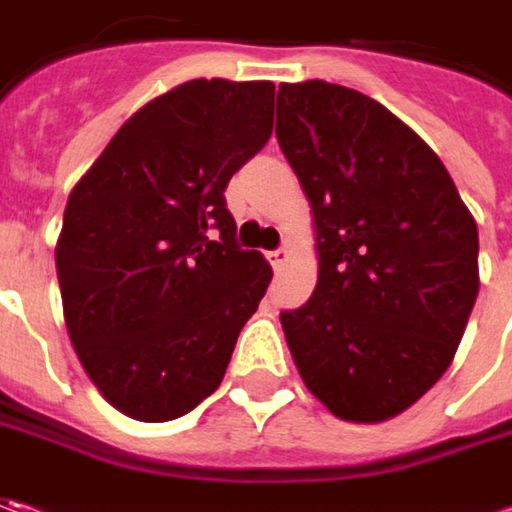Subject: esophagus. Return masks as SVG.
Listing matches in <instances>:
<instances>
[{
	"mask_svg": "<svg viewBox=\"0 0 512 512\" xmlns=\"http://www.w3.org/2000/svg\"><path fill=\"white\" fill-rule=\"evenodd\" d=\"M267 259H270L273 270H285L287 259H290V250H287V247H276V250L267 253Z\"/></svg>",
	"mask_w": 512,
	"mask_h": 512,
	"instance_id": "1",
	"label": "esophagus"
}]
</instances>
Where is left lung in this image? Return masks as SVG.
I'll list each match as a JSON object with an SVG mask.
<instances>
[{"label":"left lung","mask_w":512,"mask_h":512,"mask_svg":"<svg viewBox=\"0 0 512 512\" xmlns=\"http://www.w3.org/2000/svg\"><path fill=\"white\" fill-rule=\"evenodd\" d=\"M276 139L316 222L319 282L282 327L307 390L384 422L450 367L479 293V230L442 159L376 99L279 85Z\"/></svg>","instance_id":"obj_1"}]
</instances>
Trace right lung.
<instances>
[{
    "instance_id": "right-lung-1",
    "label": "right lung",
    "mask_w": 512,
    "mask_h": 512,
    "mask_svg": "<svg viewBox=\"0 0 512 512\" xmlns=\"http://www.w3.org/2000/svg\"><path fill=\"white\" fill-rule=\"evenodd\" d=\"M273 82L193 79L133 113L65 207L56 273L79 362L119 413L170 422L222 379L273 279L230 176L270 139Z\"/></svg>"
}]
</instances>
